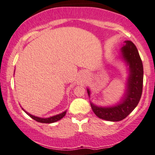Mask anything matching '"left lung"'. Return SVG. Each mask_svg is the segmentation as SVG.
I'll return each mask as SVG.
<instances>
[{
    "label": "left lung",
    "mask_w": 155,
    "mask_h": 155,
    "mask_svg": "<svg viewBox=\"0 0 155 155\" xmlns=\"http://www.w3.org/2000/svg\"><path fill=\"white\" fill-rule=\"evenodd\" d=\"M120 58L128 67V77L126 89L119 102L115 105L97 106L91 102V107L97 117L110 121H121L138 105L142 94L143 68L138 49L131 41H125L120 49ZM90 97L91 91L87 88Z\"/></svg>",
    "instance_id": "obj_1"
}]
</instances>
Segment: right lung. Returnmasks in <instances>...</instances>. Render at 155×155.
<instances>
[{
	"label": "right lung",
	"instance_id": "right-lung-1",
	"mask_svg": "<svg viewBox=\"0 0 155 155\" xmlns=\"http://www.w3.org/2000/svg\"><path fill=\"white\" fill-rule=\"evenodd\" d=\"M22 109L25 111L28 115L30 116V117L32 118L33 119L35 120V121H38V122H40V123H46V124H51V123H53V122H55V121H59V120L61 119L62 118H63L64 116L66 115V113H67V110H65V111H64V112L61 113V114H57V115H55V116H50V117H48V118H41V117H38V116H35L34 115H31V114H29V113H28L27 111H25V110H24L22 107Z\"/></svg>",
	"mask_w": 155,
	"mask_h": 155
}]
</instances>
